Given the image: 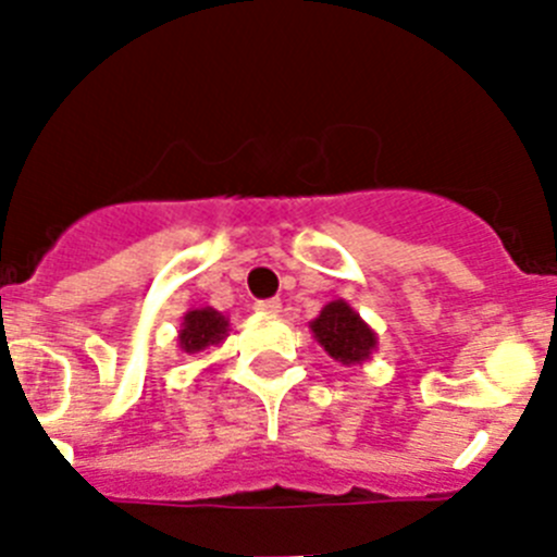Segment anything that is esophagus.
<instances>
[{"instance_id":"1","label":"esophagus","mask_w":557,"mask_h":557,"mask_svg":"<svg viewBox=\"0 0 557 557\" xmlns=\"http://www.w3.org/2000/svg\"><path fill=\"white\" fill-rule=\"evenodd\" d=\"M253 309L262 314H275L282 312V301H278V298H264V301H256Z\"/></svg>"}]
</instances>
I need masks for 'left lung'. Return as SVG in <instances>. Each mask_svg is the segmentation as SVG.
<instances>
[{
    "label": "left lung",
    "instance_id": "obj_1",
    "mask_svg": "<svg viewBox=\"0 0 557 557\" xmlns=\"http://www.w3.org/2000/svg\"><path fill=\"white\" fill-rule=\"evenodd\" d=\"M323 351L343 366H359L376 348V334L346 301H332L309 323Z\"/></svg>",
    "mask_w": 557,
    "mask_h": 557
}]
</instances>
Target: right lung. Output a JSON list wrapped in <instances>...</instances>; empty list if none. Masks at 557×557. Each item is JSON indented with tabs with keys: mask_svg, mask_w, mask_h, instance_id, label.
Here are the masks:
<instances>
[{
	"mask_svg": "<svg viewBox=\"0 0 557 557\" xmlns=\"http://www.w3.org/2000/svg\"><path fill=\"white\" fill-rule=\"evenodd\" d=\"M225 337H228V321H225V314H220L218 309L211 307H200L189 309V312L184 314V323H181L178 332V346L181 351L186 354H198L209 346H218Z\"/></svg>",
	"mask_w": 557,
	"mask_h": 557,
	"instance_id": "obj_1",
	"label": "right lung"
}]
</instances>
